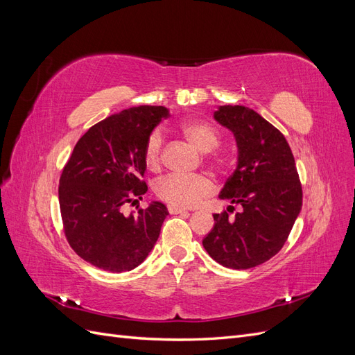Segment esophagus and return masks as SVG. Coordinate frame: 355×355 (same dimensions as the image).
Segmentation results:
<instances>
[{
  "label": "esophagus",
  "mask_w": 355,
  "mask_h": 355,
  "mask_svg": "<svg viewBox=\"0 0 355 355\" xmlns=\"http://www.w3.org/2000/svg\"><path fill=\"white\" fill-rule=\"evenodd\" d=\"M168 209V211L171 213V214H179V213H188L185 209H182V207H178V206H168L167 207Z\"/></svg>",
  "instance_id": "obj_1"
}]
</instances>
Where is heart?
I'll list each match as a JSON object with an SVG mask.
<instances>
[{
    "mask_svg": "<svg viewBox=\"0 0 355 355\" xmlns=\"http://www.w3.org/2000/svg\"><path fill=\"white\" fill-rule=\"evenodd\" d=\"M180 128L189 141L202 153L211 151L220 142V136L216 128L206 121L189 120L182 123ZM163 145V132L159 128H154L148 135L144 149V158L148 167L155 168L159 164ZM214 189L216 188H214L213 180L206 175H167L158 179L154 187L155 194L159 200L178 207H196L206 198L211 197L214 194Z\"/></svg>",
    "mask_w": 355,
    "mask_h": 355,
    "instance_id": "heart-1",
    "label": "heart"
}]
</instances>
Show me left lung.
Instances as JSON below:
<instances>
[{"mask_svg":"<svg viewBox=\"0 0 355 355\" xmlns=\"http://www.w3.org/2000/svg\"><path fill=\"white\" fill-rule=\"evenodd\" d=\"M214 120L234 133L239 163L219 198L241 211L213 214L214 227L202 240L218 263L232 270L270 261L282 250L302 207L296 163L283 133L256 111L241 105H223Z\"/></svg>","mask_w":355,"mask_h":355,"instance_id":"obj_1","label":"left lung"}]
</instances>
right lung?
<instances>
[{"label":"right lung","mask_w":355,"mask_h":355,"mask_svg":"<svg viewBox=\"0 0 355 355\" xmlns=\"http://www.w3.org/2000/svg\"><path fill=\"white\" fill-rule=\"evenodd\" d=\"M168 116L164 106H135L85 132L62 170L59 206L63 232L81 259L110 272L141 265L158 240L166 216L163 202L123 214V206L142 200L148 135Z\"/></svg>","instance_id":"add662e5"}]
</instances>
